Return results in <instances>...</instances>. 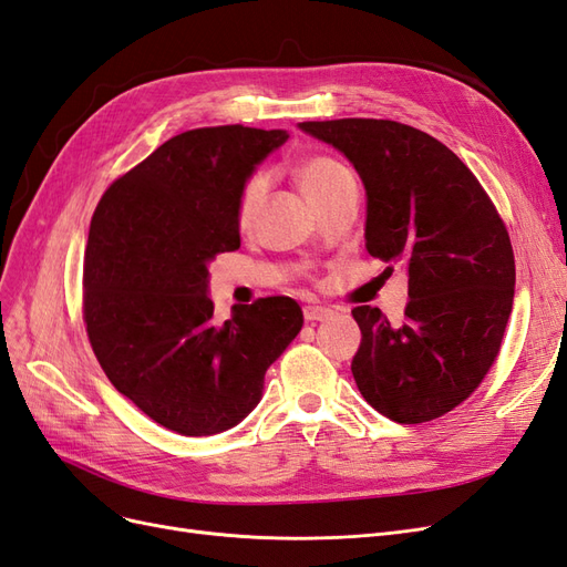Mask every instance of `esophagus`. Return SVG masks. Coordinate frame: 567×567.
I'll use <instances>...</instances> for the list:
<instances>
[{
    "mask_svg": "<svg viewBox=\"0 0 567 567\" xmlns=\"http://www.w3.org/2000/svg\"><path fill=\"white\" fill-rule=\"evenodd\" d=\"M302 315H305L307 321H326L331 317V310H329V307H321V305H307Z\"/></svg>",
    "mask_w": 567,
    "mask_h": 567,
    "instance_id": "34e87169",
    "label": "esophagus"
}]
</instances>
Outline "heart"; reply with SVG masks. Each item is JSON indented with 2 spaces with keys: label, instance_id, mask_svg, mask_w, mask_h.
Segmentation results:
<instances>
[{
  "label": "heart",
  "instance_id": "1",
  "mask_svg": "<svg viewBox=\"0 0 567 567\" xmlns=\"http://www.w3.org/2000/svg\"><path fill=\"white\" fill-rule=\"evenodd\" d=\"M342 175H348V167L340 165L333 158H310L305 161L298 167V186L300 192L305 194V198H312L315 194L323 192V188H329L336 179H340ZM265 194V177H252L246 186L241 196H238V208H236V217H238V225H248L252 213H255V205L260 203Z\"/></svg>",
  "mask_w": 567,
  "mask_h": 567
}]
</instances>
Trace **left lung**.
<instances>
[{
    "label": "left lung",
    "instance_id": "8db88e82",
    "mask_svg": "<svg viewBox=\"0 0 567 567\" xmlns=\"http://www.w3.org/2000/svg\"><path fill=\"white\" fill-rule=\"evenodd\" d=\"M298 127L354 165L367 250L409 274L402 323L371 305L352 310L359 392L398 423L447 414L485 379L511 317L516 262L499 213L456 153L421 130L369 117Z\"/></svg>",
    "mask_w": 567,
    "mask_h": 567
}]
</instances>
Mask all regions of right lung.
<instances>
[{
  "label": "right lung",
  "mask_w": 567,
  "mask_h": 567,
  "mask_svg": "<svg viewBox=\"0 0 567 567\" xmlns=\"http://www.w3.org/2000/svg\"><path fill=\"white\" fill-rule=\"evenodd\" d=\"M286 130H188L111 184L84 250V321L101 369L148 419L217 435L262 400L265 373L302 329L290 298L215 319V255L241 248L238 196Z\"/></svg>",
  "instance_id": "right-lung-1"
}]
</instances>
